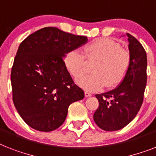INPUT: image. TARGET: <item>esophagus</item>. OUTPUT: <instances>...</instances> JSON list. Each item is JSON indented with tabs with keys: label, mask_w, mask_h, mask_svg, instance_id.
I'll list each match as a JSON object with an SVG mask.
<instances>
[{
	"label": "esophagus",
	"mask_w": 156,
	"mask_h": 156,
	"mask_svg": "<svg viewBox=\"0 0 156 156\" xmlns=\"http://www.w3.org/2000/svg\"><path fill=\"white\" fill-rule=\"evenodd\" d=\"M91 95H92V94L90 92H89V91H85V96L86 97H90Z\"/></svg>",
	"instance_id": "34e87169"
}]
</instances>
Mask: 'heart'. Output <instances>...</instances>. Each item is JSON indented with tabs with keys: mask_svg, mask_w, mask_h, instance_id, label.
<instances>
[{
	"mask_svg": "<svg viewBox=\"0 0 156 156\" xmlns=\"http://www.w3.org/2000/svg\"><path fill=\"white\" fill-rule=\"evenodd\" d=\"M88 59L98 60L92 68L93 74L77 81L78 86L87 90H97L117 86L127 73L131 65V55L127 49L111 38H100L84 47ZM65 65L74 78H80L86 72L85 55L78 49H71L66 55Z\"/></svg>",
	"mask_w": 156,
	"mask_h": 156,
	"instance_id": "obj_1",
	"label": "heart"
}]
</instances>
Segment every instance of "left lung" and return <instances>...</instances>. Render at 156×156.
Instances as JSON below:
<instances>
[{"label": "left lung", "mask_w": 156, "mask_h": 156, "mask_svg": "<svg viewBox=\"0 0 156 156\" xmlns=\"http://www.w3.org/2000/svg\"><path fill=\"white\" fill-rule=\"evenodd\" d=\"M128 37L131 65L122 81L115 89L96 94L99 106L94 114L97 126L107 131H118L132 121L144 101L147 84V54L132 35Z\"/></svg>", "instance_id": "1"}]
</instances>
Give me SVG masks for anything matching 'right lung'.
Here are the masks:
<instances>
[{
    "label": "right lung",
    "instance_id": "1",
    "mask_svg": "<svg viewBox=\"0 0 156 156\" xmlns=\"http://www.w3.org/2000/svg\"><path fill=\"white\" fill-rule=\"evenodd\" d=\"M87 41V37L45 27L19 45L11 71L12 101L30 127L45 132L56 130L66 120L69 105L84 98L63 58Z\"/></svg>",
    "mask_w": 156,
    "mask_h": 156
}]
</instances>
